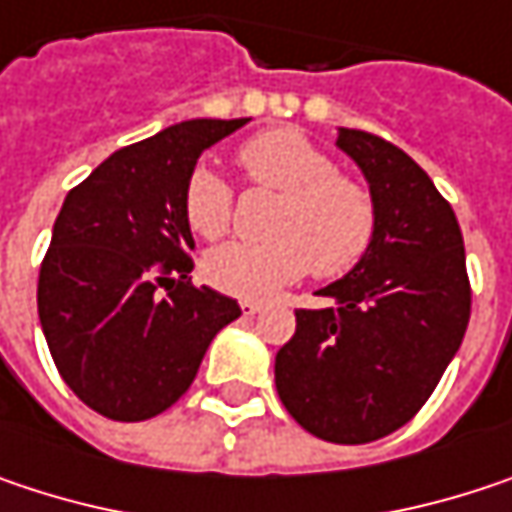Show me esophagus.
Listing matches in <instances>:
<instances>
[{
  "label": "esophagus",
  "instance_id": "esophagus-1",
  "mask_svg": "<svg viewBox=\"0 0 512 512\" xmlns=\"http://www.w3.org/2000/svg\"><path fill=\"white\" fill-rule=\"evenodd\" d=\"M240 310H243L246 316H255V313H260V310H263V304L252 302V299H243V302H240Z\"/></svg>",
  "mask_w": 512,
  "mask_h": 512
}]
</instances>
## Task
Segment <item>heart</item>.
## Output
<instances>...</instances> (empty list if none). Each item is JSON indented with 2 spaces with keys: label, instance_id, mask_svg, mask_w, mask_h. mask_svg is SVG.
Listing matches in <instances>:
<instances>
[{
  "label": "heart",
  "instance_id": "1",
  "mask_svg": "<svg viewBox=\"0 0 512 512\" xmlns=\"http://www.w3.org/2000/svg\"><path fill=\"white\" fill-rule=\"evenodd\" d=\"M237 163L243 175L281 193L272 216V240H231L205 255V278L216 290L263 299L313 269L334 278L366 255L375 234V202L369 190L299 131H266L249 140ZM234 190L213 166L202 163L187 175V225L216 240L228 231Z\"/></svg>",
  "mask_w": 512,
  "mask_h": 512
}]
</instances>
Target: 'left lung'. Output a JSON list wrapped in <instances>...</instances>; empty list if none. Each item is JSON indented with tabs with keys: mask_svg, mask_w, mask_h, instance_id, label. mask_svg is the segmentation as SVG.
Returning a JSON list of instances; mask_svg holds the SVG:
<instances>
[{
	"mask_svg": "<svg viewBox=\"0 0 512 512\" xmlns=\"http://www.w3.org/2000/svg\"><path fill=\"white\" fill-rule=\"evenodd\" d=\"M369 184L375 234L349 272L322 287V310H296L275 354L287 413L319 440L360 445L398 431L440 384L469 325L463 234L428 172L398 146L337 128Z\"/></svg>",
	"mask_w": 512,
	"mask_h": 512,
	"instance_id": "obj_1",
	"label": "left lung"
}]
</instances>
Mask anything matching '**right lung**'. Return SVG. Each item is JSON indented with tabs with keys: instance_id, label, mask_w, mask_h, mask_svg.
<instances>
[{
	"instance_id": "right-lung-1",
	"label": "right lung",
	"mask_w": 512,
	"mask_h": 512,
	"mask_svg": "<svg viewBox=\"0 0 512 512\" xmlns=\"http://www.w3.org/2000/svg\"><path fill=\"white\" fill-rule=\"evenodd\" d=\"M249 119H187L102 161L64 199L40 266L37 313L52 360L90 410L143 422L190 390L240 304L193 287L184 184Z\"/></svg>"
}]
</instances>
